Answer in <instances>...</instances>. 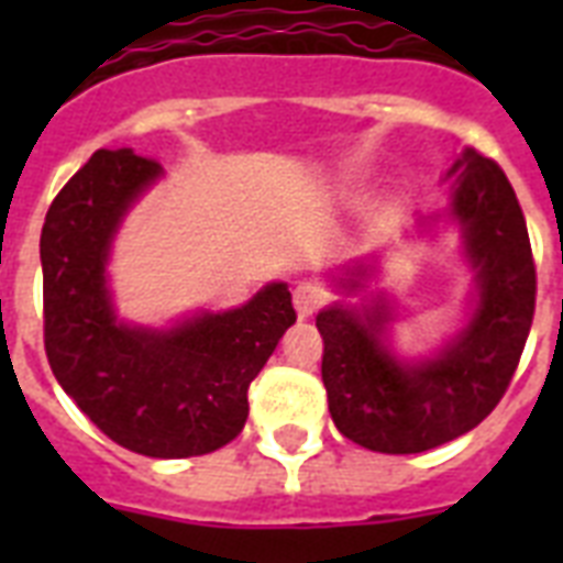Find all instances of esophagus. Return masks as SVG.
<instances>
[{
	"label": "esophagus",
	"instance_id": "esophagus-1",
	"mask_svg": "<svg viewBox=\"0 0 563 563\" xmlns=\"http://www.w3.org/2000/svg\"><path fill=\"white\" fill-rule=\"evenodd\" d=\"M291 298H295V309H298V318H309L316 316L318 309L324 307L327 291L318 286V283H298L295 291H291Z\"/></svg>",
	"mask_w": 563,
	"mask_h": 563
}]
</instances>
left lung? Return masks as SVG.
<instances>
[{"instance_id":"left-lung-1","label":"left lung","mask_w":563,"mask_h":563,"mask_svg":"<svg viewBox=\"0 0 563 563\" xmlns=\"http://www.w3.org/2000/svg\"><path fill=\"white\" fill-rule=\"evenodd\" d=\"M450 216L462 224L464 254L476 272V309L462 333L432 360L400 362L383 342L388 307L318 312L324 339L321 379L344 438L374 453H423L471 432L497 409L517 371L534 316L532 245L506 172L476 148L453 163ZM356 263L347 289H362Z\"/></svg>"}]
</instances>
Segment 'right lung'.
<instances>
[{
    "mask_svg": "<svg viewBox=\"0 0 563 563\" xmlns=\"http://www.w3.org/2000/svg\"><path fill=\"white\" fill-rule=\"evenodd\" d=\"M161 175L152 157L99 148L57 192L40 233L43 342L60 388L110 441L189 459L242 432L247 385L298 316L289 286L272 283L245 307L172 330L119 324L104 274L110 242Z\"/></svg>",
    "mask_w": 563,
    "mask_h": 563,
    "instance_id": "add662e5",
    "label": "right lung"
}]
</instances>
